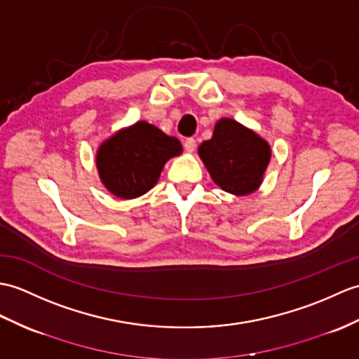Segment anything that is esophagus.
<instances>
[{
  "instance_id": "obj_1",
  "label": "esophagus",
  "mask_w": 359,
  "mask_h": 359,
  "mask_svg": "<svg viewBox=\"0 0 359 359\" xmlns=\"http://www.w3.org/2000/svg\"><path fill=\"white\" fill-rule=\"evenodd\" d=\"M183 147H185V149L188 153H193L194 149H196V147H197V144H196V139H193V137H188L187 140H185V144H183Z\"/></svg>"
}]
</instances>
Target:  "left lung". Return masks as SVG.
<instances>
[{"mask_svg": "<svg viewBox=\"0 0 359 359\" xmlns=\"http://www.w3.org/2000/svg\"><path fill=\"white\" fill-rule=\"evenodd\" d=\"M200 159L215 185L231 194L252 193L271 161L268 142L232 119H220L212 139L198 147Z\"/></svg>", "mask_w": 359, "mask_h": 359, "instance_id": "1", "label": "left lung"}]
</instances>
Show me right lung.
Masks as SVG:
<instances>
[{
    "label": "right lung",
    "instance_id": "add662e5",
    "mask_svg": "<svg viewBox=\"0 0 359 359\" xmlns=\"http://www.w3.org/2000/svg\"><path fill=\"white\" fill-rule=\"evenodd\" d=\"M182 153L176 137L148 122L116 133L96 156L99 176L107 189L121 198H135L151 189L165 162Z\"/></svg>",
    "mask_w": 359,
    "mask_h": 359
}]
</instances>
